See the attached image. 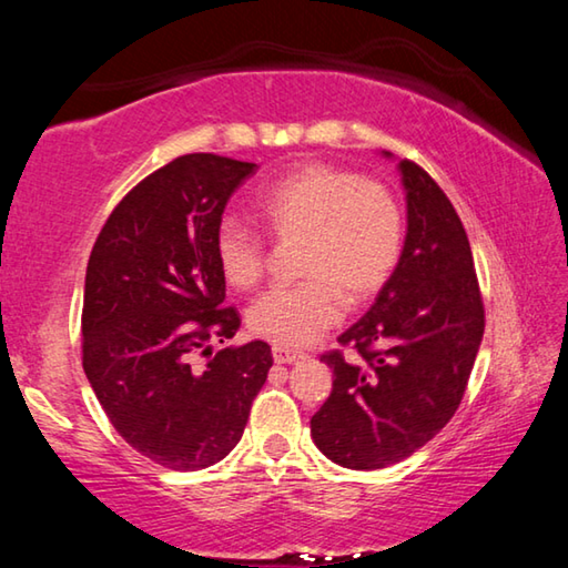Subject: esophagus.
<instances>
[{"instance_id":"1","label":"esophagus","mask_w":568,"mask_h":568,"mask_svg":"<svg viewBox=\"0 0 568 568\" xmlns=\"http://www.w3.org/2000/svg\"><path fill=\"white\" fill-rule=\"evenodd\" d=\"M273 358L275 363H295L303 358L301 351H293V348H285V345H273Z\"/></svg>"}]
</instances>
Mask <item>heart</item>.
I'll list each match as a JSON object with an SVG mask.
<instances>
[{"label":"heart","mask_w":568,"mask_h":568,"mask_svg":"<svg viewBox=\"0 0 568 568\" xmlns=\"http://www.w3.org/2000/svg\"><path fill=\"white\" fill-rule=\"evenodd\" d=\"M271 233L303 240V281L275 287L250 305L247 325L277 345H307L353 305L371 301L396 271L403 250V213L396 195L378 182L331 165H303L257 197ZM215 257L225 281L250 291L263 281L267 247L253 227L225 217L215 233Z\"/></svg>","instance_id":"obj_1"}]
</instances>
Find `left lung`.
Listing matches in <instances>:
<instances>
[{
	"instance_id": "8db88e82",
	"label": "left lung",
	"mask_w": 568,
	"mask_h": 568,
	"mask_svg": "<svg viewBox=\"0 0 568 568\" xmlns=\"http://www.w3.org/2000/svg\"><path fill=\"white\" fill-rule=\"evenodd\" d=\"M398 170L408 207L400 261L371 311L338 338L358 361L341 351L321 358L333 368V390L311 418L315 446L353 470L398 464L454 418L484 338L464 223L426 170L410 160Z\"/></svg>"
}]
</instances>
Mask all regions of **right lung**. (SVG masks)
<instances>
[{"instance_id": "add662e5", "label": "right lung", "mask_w": 568, "mask_h": 568, "mask_svg": "<svg viewBox=\"0 0 568 568\" xmlns=\"http://www.w3.org/2000/svg\"><path fill=\"white\" fill-rule=\"evenodd\" d=\"M255 170L213 152L175 158L120 200L88 263L84 373L114 430L172 470L235 448L273 365L263 341L213 353L240 328L223 307L215 233Z\"/></svg>"}]
</instances>
